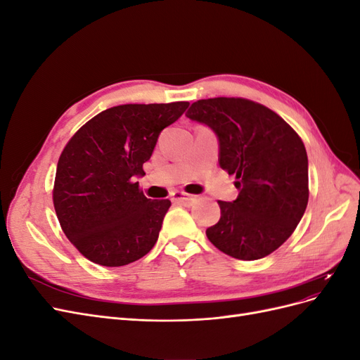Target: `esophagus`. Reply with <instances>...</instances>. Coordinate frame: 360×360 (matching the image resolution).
Here are the masks:
<instances>
[{
  "label": "esophagus",
  "instance_id": "1",
  "mask_svg": "<svg viewBox=\"0 0 360 360\" xmlns=\"http://www.w3.org/2000/svg\"><path fill=\"white\" fill-rule=\"evenodd\" d=\"M193 200H195L193 195H189V193L183 192V191H177V192L172 193V201L183 202V204H189V202H192Z\"/></svg>",
  "mask_w": 360,
  "mask_h": 360
}]
</instances>
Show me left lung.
Listing matches in <instances>:
<instances>
[{"label":"left lung","mask_w":360,"mask_h":360,"mask_svg":"<svg viewBox=\"0 0 360 360\" xmlns=\"http://www.w3.org/2000/svg\"><path fill=\"white\" fill-rule=\"evenodd\" d=\"M188 118L219 138V165L236 176L238 197L217 201L221 219L205 230L209 240L237 259H259L296 230L307 210L308 156L302 138L267 106L243 97L193 102Z\"/></svg>","instance_id":"obj_1"}]
</instances>
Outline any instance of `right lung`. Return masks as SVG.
Listing matches in <instances>:
<instances>
[{"mask_svg": "<svg viewBox=\"0 0 360 360\" xmlns=\"http://www.w3.org/2000/svg\"><path fill=\"white\" fill-rule=\"evenodd\" d=\"M189 102L112 106L89 120L63 148L52 200L61 230L96 264L120 267L155 246L171 201L148 200L136 177L159 134Z\"/></svg>", "mask_w": 360, "mask_h": 360, "instance_id": "right-lung-1", "label": "right lung"}]
</instances>
